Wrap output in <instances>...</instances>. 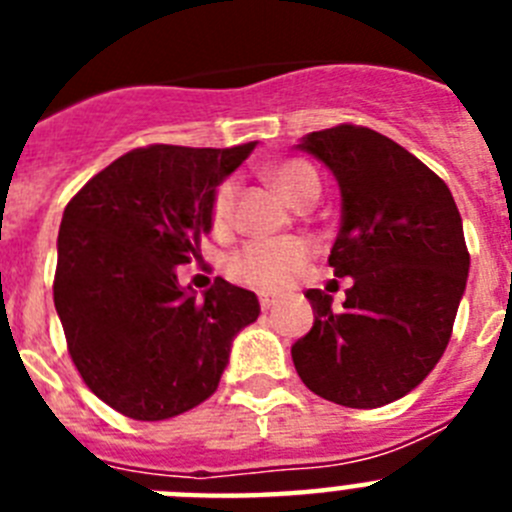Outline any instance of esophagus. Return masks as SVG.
<instances>
[{"label":"esophagus","mask_w":512,"mask_h":512,"mask_svg":"<svg viewBox=\"0 0 512 512\" xmlns=\"http://www.w3.org/2000/svg\"><path fill=\"white\" fill-rule=\"evenodd\" d=\"M274 302H277V300H274V297H271V295H261L259 297V305H261V310H271V307H274Z\"/></svg>","instance_id":"1"}]
</instances>
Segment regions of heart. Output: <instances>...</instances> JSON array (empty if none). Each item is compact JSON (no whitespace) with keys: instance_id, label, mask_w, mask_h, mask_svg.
<instances>
[{"instance_id":"1","label":"heart","mask_w":512,"mask_h":512,"mask_svg":"<svg viewBox=\"0 0 512 512\" xmlns=\"http://www.w3.org/2000/svg\"><path fill=\"white\" fill-rule=\"evenodd\" d=\"M269 182L277 187L284 200L292 205L315 202L320 194V179L307 161L300 158H284L266 169ZM235 197H238V182L225 179L217 184L212 194L210 217L212 228L228 230L235 217ZM315 256V248L305 238H282V241H253L225 261V271L235 282L248 284L261 292H282L300 277L305 266Z\"/></svg>"}]
</instances>
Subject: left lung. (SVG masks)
<instances>
[{"instance_id":"obj_1","label":"left lung","mask_w":512,"mask_h":512,"mask_svg":"<svg viewBox=\"0 0 512 512\" xmlns=\"http://www.w3.org/2000/svg\"><path fill=\"white\" fill-rule=\"evenodd\" d=\"M297 148L341 187V230L328 256L346 302L307 289L315 323L292 346L307 390L346 408H382L415 390L449 346L469 251L449 187L372 128L343 122Z\"/></svg>"}]
</instances>
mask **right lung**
Returning a JSON list of instances; mask_svg holds the SVG:
<instances>
[{
  "label": "right lung",
  "mask_w": 512,
  "mask_h": 512,
  "mask_svg": "<svg viewBox=\"0 0 512 512\" xmlns=\"http://www.w3.org/2000/svg\"><path fill=\"white\" fill-rule=\"evenodd\" d=\"M253 148H135L63 210L53 302L66 346L84 384L125 418L197 408L235 333L259 318L248 289L217 277L197 300L176 279V266L200 259L215 187Z\"/></svg>",
  "instance_id": "add662e5"
}]
</instances>
